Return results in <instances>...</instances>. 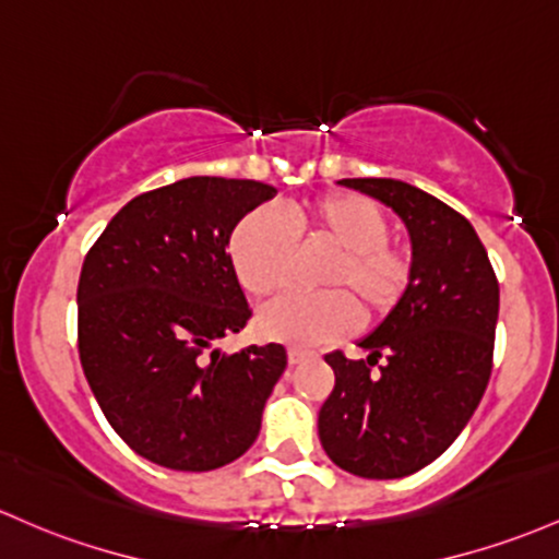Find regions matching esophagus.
Listing matches in <instances>:
<instances>
[{
    "instance_id": "34e87169",
    "label": "esophagus",
    "mask_w": 559,
    "mask_h": 559,
    "mask_svg": "<svg viewBox=\"0 0 559 559\" xmlns=\"http://www.w3.org/2000/svg\"><path fill=\"white\" fill-rule=\"evenodd\" d=\"M305 358H310V349H302V347H292V349H289V364H292V366L302 364Z\"/></svg>"
}]
</instances>
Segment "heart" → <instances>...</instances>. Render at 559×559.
I'll use <instances>...</instances> for the list:
<instances>
[{
  "instance_id": "obj_1",
  "label": "heart",
  "mask_w": 559,
  "mask_h": 559,
  "mask_svg": "<svg viewBox=\"0 0 559 559\" xmlns=\"http://www.w3.org/2000/svg\"><path fill=\"white\" fill-rule=\"evenodd\" d=\"M305 249L334 251L318 275L326 292L292 294L260 316L267 340L316 347L340 340L366 323H379L406 302L416 265L408 249L390 241L388 214L364 195L326 193L292 210ZM297 236L267 212H254L230 236V262L238 281L254 297H275L289 289L297 267Z\"/></svg>"
}]
</instances>
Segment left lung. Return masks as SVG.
I'll use <instances>...</instances> for the list:
<instances>
[{"instance_id": "1", "label": "left lung", "mask_w": 559, "mask_h": 559, "mask_svg": "<svg viewBox=\"0 0 559 559\" xmlns=\"http://www.w3.org/2000/svg\"><path fill=\"white\" fill-rule=\"evenodd\" d=\"M342 186L401 214L414 249V289L358 342L366 360L326 355L334 390L318 414L331 462L369 480L432 464L467 427L493 369L499 281L467 217L425 190L388 177Z\"/></svg>"}]
</instances>
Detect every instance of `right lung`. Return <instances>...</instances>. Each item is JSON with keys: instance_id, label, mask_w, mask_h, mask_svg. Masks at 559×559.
Here are the masks:
<instances>
[{"instance_id": "obj_1", "label": "right lung", "mask_w": 559, "mask_h": 559, "mask_svg": "<svg viewBox=\"0 0 559 559\" xmlns=\"http://www.w3.org/2000/svg\"><path fill=\"white\" fill-rule=\"evenodd\" d=\"M273 195L257 180H177L134 195L84 257L79 360L108 425L153 464L217 469L260 435L286 347H210L251 318L228 243Z\"/></svg>"}]
</instances>
